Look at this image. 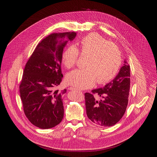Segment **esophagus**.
<instances>
[{"instance_id":"esophagus-1","label":"esophagus","mask_w":157,"mask_h":157,"mask_svg":"<svg viewBox=\"0 0 157 157\" xmlns=\"http://www.w3.org/2000/svg\"><path fill=\"white\" fill-rule=\"evenodd\" d=\"M68 89H69V90H78L76 88H74V87H69Z\"/></svg>"}]
</instances>
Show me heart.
<instances>
[{"label":"heart","instance_id":"b5f03b06","mask_svg":"<svg viewBox=\"0 0 157 157\" xmlns=\"http://www.w3.org/2000/svg\"><path fill=\"white\" fill-rule=\"evenodd\" d=\"M78 50L74 46L66 48L62 54L63 64L67 69L76 65L79 52L87 55L85 60L86 67L68 73L66 82L79 88H89L96 81L103 84L110 81L117 74L121 63V53L118 47L105 38L92 33L82 38L78 43Z\"/></svg>","mask_w":157,"mask_h":157}]
</instances>
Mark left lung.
<instances>
[{
    "instance_id": "1",
    "label": "left lung",
    "mask_w": 157,
    "mask_h": 157,
    "mask_svg": "<svg viewBox=\"0 0 157 157\" xmlns=\"http://www.w3.org/2000/svg\"><path fill=\"white\" fill-rule=\"evenodd\" d=\"M130 66L126 60L115 78L103 88L85 93V105L88 118L95 124L111 127L118 123L125 114L128 105L130 85ZM97 93L101 99L94 97Z\"/></svg>"
}]
</instances>
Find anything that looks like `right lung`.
Instances as JSON below:
<instances>
[{
    "label": "right lung",
    "mask_w": 157,
    "mask_h": 157,
    "mask_svg": "<svg viewBox=\"0 0 157 157\" xmlns=\"http://www.w3.org/2000/svg\"><path fill=\"white\" fill-rule=\"evenodd\" d=\"M76 32L53 33L41 40L28 60L20 85L25 114L33 125L43 129L59 125L63 118V95L56 89L62 79V54Z\"/></svg>",
    "instance_id": "right-lung-1"
}]
</instances>
